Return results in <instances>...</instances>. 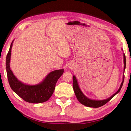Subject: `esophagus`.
<instances>
[{"label":"esophagus","instance_id":"obj_1","mask_svg":"<svg viewBox=\"0 0 131 131\" xmlns=\"http://www.w3.org/2000/svg\"><path fill=\"white\" fill-rule=\"evenodd\" d=\"M69 68H71V67H69Z\"/></svg>","mask_w":131,"mask_h":131}]
</instances>
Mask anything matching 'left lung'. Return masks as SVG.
I'll use <instances>...</instances> for the list:
<instances>
[{"label": "left lung", "instance_id": "left-lung-1", "mask_svg": "<svg viewBox=\"0 0 131 131\" xmlns=\"http://www.w3.org/2000/svg\"><path fill=\"white\" fill-rule=\"evenodd\" d=\"M124 72L126 68V56L125 53H124ZM124 78H125V75H124V74H123V80L120 85V87L119 89L118 90L117 92L114 93L112 96L110 97L109 98L105 99L104 100H100V101H97V100H91L89 98L85 96L82 92L80 88H79L78 82L77 81V79H76V77L74 75L73 76V87L74 91L75 94V96H76L78 100L83 105H84L86 106L89 107H92V108H99V107L102 106L105 104L106 103H108L110 100H112V99L115 96L116 94H117L118 92H120L122 86L124 84Z\"/></svg>", "mask_w": 131, "mask_h": 131}]
</instances>
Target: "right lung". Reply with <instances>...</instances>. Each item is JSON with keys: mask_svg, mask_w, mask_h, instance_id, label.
<instances>
[{"mask_svg": "<svg viewBox=\"0 0 131 131\" xmlns=\"http://www.w3.org/2000/svg\"><path fill=\"white\" fill-rule=\"evenodd\" d=\"M14 40L11 43L6 58V69L7 79L11 89L23 100L31 103H40L47 101L52 96L56 82L64 72L59 69L50 72L40 84L35 85H26L18 80L10 67L11 48Z\"/></svg>", "mask_w": 131, "mask_h": 131, "instance_id": "obj_1", "label": "right lung"}]
</instances>
